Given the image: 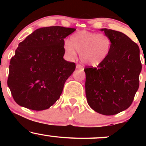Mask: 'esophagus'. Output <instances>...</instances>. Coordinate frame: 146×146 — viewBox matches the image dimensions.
<instances>
[{
  "mask_svg": "<svg viewBox=\"0 0 146 146\" xmlns=\"http://www.w3.org/2000/svg\"><path fill=\"white\" fill-rule=\"evenodd\" d=\"M76 68H78V69H81V70L84 69V66H82V65L80 64H78L76 65Z\"/></svg>",
  "mask_w": 146,
  "mask_h": 146,
  "instance_id": "1",
  "label": "esophagus"
}]
</instances>
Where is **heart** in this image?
<instances>
[{
    "label": "heart",
    "mask_w": 146,
    "mask_h": 146,
    "mask_svg": "<svg viewBox=\"0 0 146 146\" xmlns=\"http://www.w3.org/2000/svg\"><path fill=\"white\" fill-rule=\"evenodd\" d=\"M112 40L105 33H98L82 30L71 35L69 40H66L64 48L71 59L80 54L83 63L90 66H97L104 62L109 56Z\"/></svg>",
    "instance_id": "1"
}]
</instances>
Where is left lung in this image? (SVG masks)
<instances>
[{
	"mask_svg": "<svg viewBox=\"0 0 146 146\" xmlns=\"http://www.w3.org/2000/svg\"><path fill=\"white\" fill-rule=\"evenodd\" d=\"M112 40L109 56L96 68L86 67L87 102L97 113L113 115L126 110L139 86V47L124 33L102 29Z\"/></svg>",
	"mask_w": 146,
	"mask_h": 146,
	"instance_id": "8db88e82",
	"label": "left lung"
}]
</instances>
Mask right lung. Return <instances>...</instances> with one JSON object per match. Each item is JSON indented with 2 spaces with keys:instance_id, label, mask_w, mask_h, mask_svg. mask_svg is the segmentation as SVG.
Instances as JSON below:
<instances>
[{
  "instance_id": "add662e5",
  "label": "right lung",
  "mask_w": 146,
  "mask_h": 146,
  "mask_svg": "<svg viewBox=\"0 0 146 146\" xmlns=\"http://www.w3.org/2000/svg\"><path fill=\"white\" fill-rule=\"evenodd\" d=\"M74 28L53 26L35 30L19 43L10 60L7 85L14 101L33 110L48 109L62 93L75 64L63 58L64 39Z\"/></svg>"
}]
</instances>
